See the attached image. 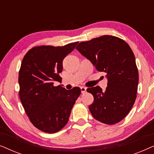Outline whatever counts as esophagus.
I'll use <instances>...</instances> for the list:
<instances>
[{
	"label": "esophagus",
	"mask_w": 154,
	"mask_h": 154,
	"mask_svg": "<svg viewBox=\"0 0 154 154\" xmlns=\"http://www.w3.org/2000/svg\"><path fill=\"white\" fill-rule=\"evenodd\" d=\"M81 90L82 93H85V92H86V90H87V88H86L85 87H81Z\"/></svg>",
	"instance_id": "34e87169"
}]
</instances>
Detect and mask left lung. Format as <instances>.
I'll list each match as a JSON object with an SVG mask.
<instances>
[{"mask_svg": "<svg viewBox=\"0 0 154 154\" xmlns=\"http://www.w3.org/2000/svg\"><path fill=\"white\" fill-rule=\"evenodd\" d=\"M76 49L97 70L106 73L108 79L104 91L100 86L87 89L94 97L90 113L102 123H119L128 114L137 98L139 73L132 49L125 41L113 35L81 42Z\"/></svg>", "mask_w": 154, "mask_h": 154, "instance_id": "1", "label": "left lung"}]
</instances>
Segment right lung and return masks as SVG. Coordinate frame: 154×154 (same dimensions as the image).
<instances>
[{"label":"right lung","instance_id":"add662e5","mask_svg":"<svg viewBox=\"0 0 154 154\" xmlns=\"http://www.w3.org/2000/svg\"><path fill=\"white\" fill-rule=\"evenodd\" d=\"M79 42L64 46L41 45L29 50L19 71L20 98L31 123L46 133H55L68 123L81 88L66 90L54 82L62 81V62Z\"/></svg>","mask_w":154,"mask_h":154}]
</instances>
